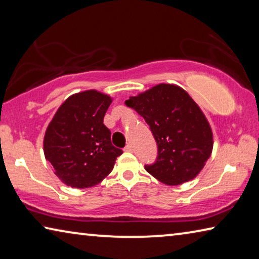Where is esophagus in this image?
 Returning a JSON list of instances; mask_svg holds the SVG:
<instances>
[{"label":"esophagus","mask_w":259,"mask_h":259,"mask_svg":"<svg viewBox=\"0 0 259 259\" xmlns=\"http://www.w3.org/2000/svg\"><path fill=\"white\" fill-rule=\"evenodd\" d=\"M124 151H125V152H133V151H134L133 145H131V144H128V145H126V146L124 147Z\"/></svg>","instance_id":"obj_1"}]
</instances>
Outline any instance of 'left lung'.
Masks as SVG:
<instances>
[{
    "mask_svg": "<svg viewBox=\"0 0 259 259\" xmlns=\"http://www.w3.org/2000/svg\"><path fill=\"white\" fill-rule=\"evenodd\" d=\"M150 125L157 157L148 174L166 185L195 178L212 151V131L196 103L181 87L161 83L125 100Z\"/></svg>",
    "mask_w": 259,
    "mask_h": 259,
    "instance_id": "1",
    "label": "left lung"
}]
</instances>
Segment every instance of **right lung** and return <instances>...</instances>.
<instances>
[{"label":"right lung","instance_id":"right-lung-1","mask_svg":"<svg viewBox=\"0 0 259 259\" xmlns=\"http://www.w3.org/2000/svg\"><path fill=\"white\" fill-rule=\"evenodd\" d=\"M109 96L87 90L68 97L48 125L43 148L56 176L67 186L88 188L113 170L122 150L112 145L104 116Z\"/></svg>","mask_w":259,"mask_h":259}]
</instances>
